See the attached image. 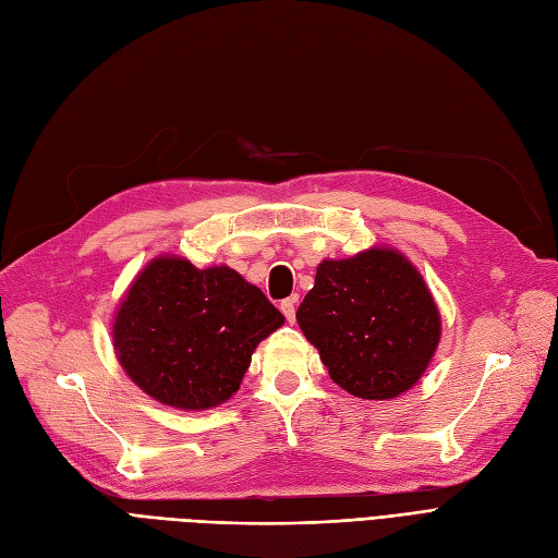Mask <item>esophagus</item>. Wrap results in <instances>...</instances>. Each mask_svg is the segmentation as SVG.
<instances>
[{
	"label": "esophagus",
	"instance_id": "obj_1",
	"mask_svg": "<svg viewBox=\"0 0 558 558\" xmlns=\"http://www.w3.org/2000/svg\"><path fill=\"white\" fill-rule=\"evenodd\" d=\"M294 303H296L294 299L280 301V311H282V315L287 317V322H294V315H296V305H294Z\"/></svg>",
	"mask_w": 558,
	"mask_h": 558
}]
</instances>
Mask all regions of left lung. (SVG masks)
<instances>
[{"mask_svg":"<svg viewBox=\"0 0 558 558\" xmlns=\"http://www.w3.org/2000/svg\"><path fill=\"white\" fill-rule=\"evenodd\" d=\"M331 380L352 397L387 401L415 385L440 340V313L399 250L325 259L296 311Z\"/></svg>","mask_w":558,"mask_h":558,"instance_id":"obj_1","label":"left lung"}]
</instances>
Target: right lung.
<instances>
[{
  "instance_id": "right-lung-1",
  "label": "right lung",
  "mask_w": 558,
  "mask_h": 558,
  "mask_svg": "<svg viewBox=\"0 0 558 558\" xmlns=\"http://www.w3.org/2000/svg\"><path fill=\"white\" fill-rule=\"evenodd\" d=\"M284 322L259 287L229 266L153 259L124 294L113 348L155 401L206 410L239 391L255 348Z\"/></svg>"
}]
</instances>
